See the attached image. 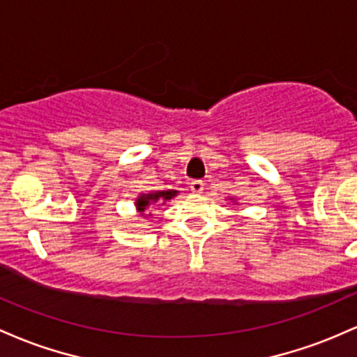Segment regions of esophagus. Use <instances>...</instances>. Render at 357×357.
Here are the masks:
<instances>
[{
    "label": "esophagus",
    "instance_id": "esophagus-1",
    "mask_svg": "<svg viewBox=\"0 0 357 357\" xmlns=\"http://www.w3.org/2000/svg\"><path fill=\"white\" fill-rule=\"evenodd\" d=\"M190 190L194 192V194H200V192L204 190V182H202V180H192V182H190Z\"/></svg>",
    "mask_w": 357,
    "mask_h": 357
}]
</instances>
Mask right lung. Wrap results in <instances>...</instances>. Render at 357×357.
<instances>
[{
	"label": "right lung",
	"mask_w": 357,
	"mask_h": 357,
	"mask_svg": "<svg viewBox=\"0 0 357 357\" xmlns=\"http://www.w3.org/2000/svg\"><path fill=\"white\" fill-rule=\"evenodd\" d=\"M177 194H178V190H157V192H150V194H142L135 202L136 211L145 212L148 207L151 206V204H155V202L165 204L167 200L175 197Z\"/></svg>",
	"instance_id": "obj_1"
}]
</instances>
